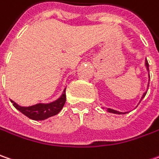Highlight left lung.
I'll use <instances>...</instances> for the list:
<instances>
[{"mask_svg":"<svg viewBox=\"0 0 159 159\" xmlns=\"http://www.w3.org/2000/svg\"><path fill=\"white\" fill-rule=\"evenodd\" d=\"M145 66H146V69H147L148 72V87H147V90L143 93V95H142V97H141V98L139 100V104L140 103V101L144 98V97L146 96V94H147V91H148V85H149V80H150V77H149V70H148V62L147 59L145 60ZM103 109H105L104 107H102ZM107 109V112H109V113H112V114H117V115H124V114H127L128 112H119V111H116V110H114V109H111V108H106Z\"/></svg>","mask_w":159,"mask_h":159,"instance_id":"left-lung-1","label":"left lung"}]
</instances>
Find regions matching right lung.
I'll return each instance as SVG.
<instances>
[{"instance_id":"obj_1","label":"right lung","mask_w":159,"mask_h":159,"mask_svg":"<svg viewBox=\"0 0 159 159\" xmlns=\"http://www.w3.org/2000/svg\"><path fill=\"white\" fill-rule=\"evenodd\" d=\"M65 90L66 89H64L59 98L47 104L39 103L30 107H21L12 100L11 103L17 110H19L23 115L28 116V118L35 121H43L49 117H52L53 115H56L61 112V110L62 109L66 102Z\"/></svg>"}]
</instances>
